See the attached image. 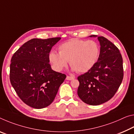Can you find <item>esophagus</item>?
Segmentation results:
<instances>
[{"mask_svg": "<svg viewBox=\"0 0 134 134\" xmlns=\"http://www.w3.org/2000/svg\"><path fill=\"white\" fill-rule=\"evenodd\" d=\"M74 79H75V77H74L73 76H67L66 77V79L67 80H71Z\"/></svg>", "mask_w": 134, "mask_h": 134, "instance_id": "obj_1", "label": "esophagus"}]
</instances>
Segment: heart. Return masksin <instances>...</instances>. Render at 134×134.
Masks as SVG:
<instances>
[{"instance_id":"1","label":"heart","mask_w":134,"mask_h":134,"mask_svg":"<svg viewBox=\"0 0 134 134\" xmlns=\"http://www.w3.org/2000/svg\"><path fill=\"white\" fill-rule=\"evenodd\" d=\"M59 53L51 51L49 59L55 71H60L66 67L69 61L73 70L86 73L94 66L98 58L99 48L93 40L72 39L61 44Z\"/></svg>"}]
</instances>
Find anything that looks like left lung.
<instances>
[{"label": "left lung", "instance_id": "left-lung-1", "mask_svg": "<svg viewBox=\"0 0 134 134\" xmlns=\"http://www.w3.org/2000/svg\"><path fill=\"white\" fill-rule=\"evenodd\" d=\"M98 39L101 47L97 62L90 71L77 77L79 97L92 105L110 100L118 90L124 77L123 59L119 49L104 37L98 36Z\"/></svg>", "mask_w": 134, "mask_h": 134}]
</instances>
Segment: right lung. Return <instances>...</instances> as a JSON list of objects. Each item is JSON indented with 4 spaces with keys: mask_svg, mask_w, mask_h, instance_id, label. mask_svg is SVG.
<instances>
[{
    "mask_svg": "<svg viewBox=\"0 0 134 134\" xmlns=\"http://www.w3.org/2000/svg\"><path fill=\"white\" fill-rule=\"evenodd\" d=\"M60 39H31L12 57L10 83L20 98L30 107L39 109L49 105L66 77L52 70L49 63L51 50Z\"/></svg>",
    "mask_w": 134,
    "mask_h": 134,
    "instance_id": "right-lung-1",
    "label": "right lung"
}]
</instances>
